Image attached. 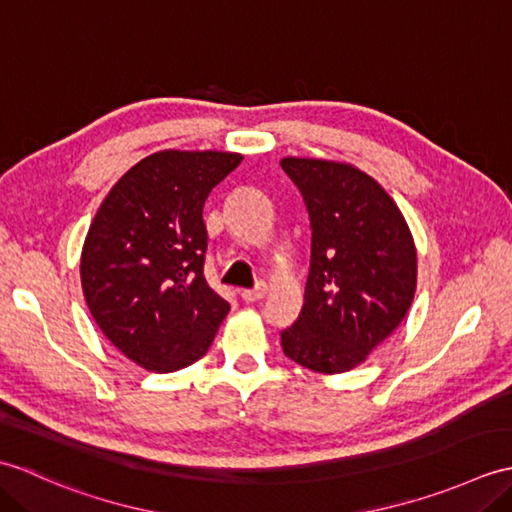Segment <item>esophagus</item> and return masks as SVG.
I'll list each match as a JSON object with an SVG mask.
<instances>
[{"instance_id": "34e87169", "label": "esophagus", "mask_w": 512, "mask_h": 512, "mask_svg": "<svg viewBox=\"0 0 512 512\" xmlns=\"http://www.w3.org/2000/svg\"><path fill=\"white\" fill-rule=\"evenodd\" d=\"M264 297H266V284H259V286L253 288V290H242V299H244L246 303H255V301L264 299Z\"/></svg>"}]
</instances>
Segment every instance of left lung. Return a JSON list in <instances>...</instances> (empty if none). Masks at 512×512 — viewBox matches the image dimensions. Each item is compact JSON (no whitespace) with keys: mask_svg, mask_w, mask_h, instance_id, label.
<instances>
[{"mask_svg":"<svg viewBox=\"0 0 512 512\" xmlns=\"http://www.w3.org/2000/svg\"><path fill=\"white\" fill-rule=\"evenodd\" d=\"M281 169L299 187L312 228L303 308L281 347L312 372H350L409 312L416 244L391 195L350 162L288 156Z\"/></svg>","mask_w":512,"mask_h":512,"instance_id":"8db88e82","label":"left lung"}]
</instances>
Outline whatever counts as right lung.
Segmentation results:
<instances>
[{"label": "right lung", "mask_w": 512, "mask_h": 512, "mask_svg": "<svg viewBox=\"0 0 512 512\" xmlns=\"http://www.w3.org/2000/svg\"><path fill=\"white\" fill-rule=\"evenodd\" d=\"M233 151H156L105 195L85 237L81 286L129 361L169 374L198 361L231 306L204 279V202L237 169Z\"/></svg>", "instance_id": "right-lung-1"}]
</instances>
